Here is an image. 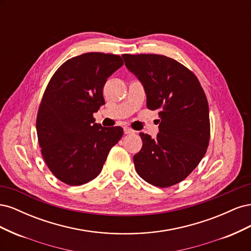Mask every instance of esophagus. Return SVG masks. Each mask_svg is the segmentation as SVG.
Listing matches in <instances>:
<instances>
[{
    "instance_id": "34e87169",
    "label": "esophagus",
    "mask_w": 251,
    "mask_h": 251,
    "mask_svg": "<svg viewBox=\"0 0 251 251\" xmlns=\"http://www.w3.org/2000/svg\"><path fill=\"white\" fill-rule=\"evenodd\" d=\"M124 131H125V134H133V133H134V131L132 130V128L127 127V126H126V127L124 128Z\"/></svg>"
}]
</instances>
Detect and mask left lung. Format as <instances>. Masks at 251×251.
<instances>
[{
  "label": "left lung",
  "mask_w": 251,
  "mask_h": 251,
  "mask_svg": "<svg viewBox=\"0 0 251 251\" xmlns=\"http://www.w3.org/2000/svg\"><path fill=\"white\" fill-rule=\"evenodd\" d=\"M126 66L144 87L147 107L158 111L155 139L139 133L142 148L135 170L148 183L170 187L201 161L210 137L209 110L199 79L177 60L160 54H124Z\"/></svg>",
  "instance_id": "left-lung-1"
}]
</instances>
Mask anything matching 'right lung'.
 <instances>
[{
    "instance_id": "add662e5",
    "label": "right lung",
    "mask_w": 251,
    "mask_h": 251,
    "mask_svg": "<svg viewBox=\"0 0 251 251\" xmlns=\"http://www.w3.org/2000/svg\"><path fill=\"white\" fill-rule=\"evenodd\" d=\"M123 65L116 54L83 53L66 60L45 90L36 117L37 138L49 170L68 185L96 178L123 137V127L101 126L93 117L104 104L105 81Z\"/></svg>"
}]
</instances>
